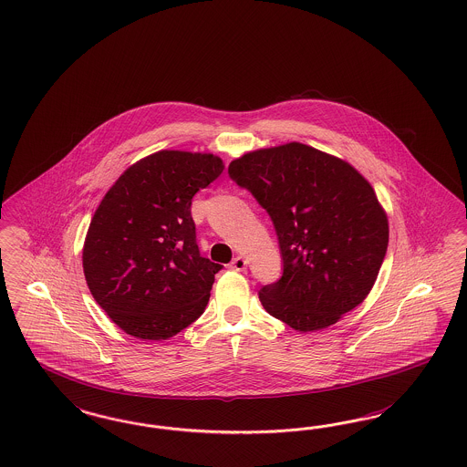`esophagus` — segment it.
I'll return each mask as SVG.
<instances>
[{
  "label": "esophagus",
  "instance_id": "esophagus-1",
  "mask_svg": "<svg viewBox=\"0 0 467 467\" xmlns=\"http://www.w3.org/2000/svg\"><path fill=\"white\" fill-rule=\"evenodd\" d=\"M230 268L235 271H244L247 268V259L245 257L237 256L234 261H232V265H230Z\"/></svg>",
  "mask_w": 467,
  "mask_h": 467
}]
</instances>
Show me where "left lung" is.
<instances>
[{"label":"left lung","instance_id":"obj_1","mask_svg":"<svg viewBox=\"0 0 467 467\" xmlns=\"http://www.w3.org/2000/svg\"><path fill=\"white\" fill-rule=\"evenodd\" d=\"M228 175L266 210L278 237L284 273L259 290L271 317L321 330L366 299L387 254L389 220L356 168L290 142L244 154Z\"/></svg>","mask_w":467,"mask_h":467}]
</instances>
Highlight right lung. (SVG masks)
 <instances>
[{
  "label": "right lung",
  "mask_w": 467,
  "mask_h": 467,
  "mask_svg": "<svg viewBox=\"0 0 467 467\" xmlns=\"http://www.w3.org/2000/svg\"><path fill=\"white\" fill-rule=\"evenodd\" d=\"M222 171L218 156L160 150L127 168L98 206L84 275L92 297L125 333L166 340L204 313L223 266L201 256L191 206Z\"/></svg>",
  "instance_id": "add662e5"
}]
</instances>
